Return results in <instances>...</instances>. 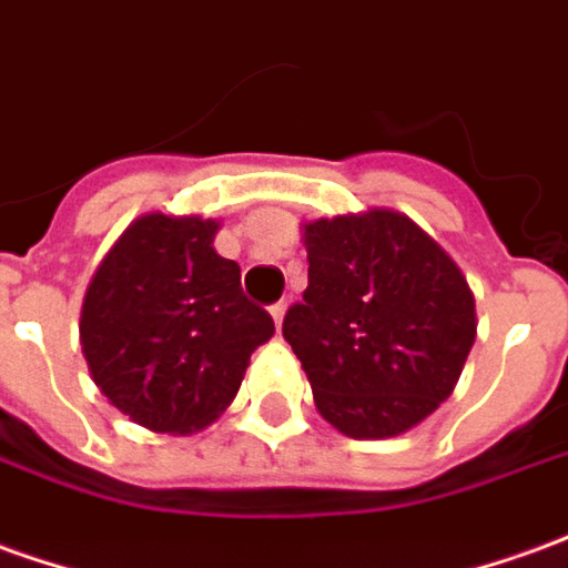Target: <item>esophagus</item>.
Listing matches in <instances>:
<instances>
[{
  "label": "esophagus",
  "instance_id": "34e87169",
  "mask_svg": "<svg viewBox=\"0 0 568 568\" xmlns=\"http://www.w3.org/2000/svg\"><path fill=\"white\" fill-rule=\"evenodd\" d=\"M285 311H288V304H285V301H276V304H273V307H271V316H273V323H276V328L283 325Z\"/></svg>",
  "mask_w": 568,
  "mask_h": 568
}]
</instances>
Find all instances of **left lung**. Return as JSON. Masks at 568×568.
<instances>
[{"label":"left lung","mask_w":568,"mask_h":568,"mask_svg":"<svg viewBox=\"0 0 568 568\" xmlns=\"http://www.w3.org/2000/svg\"><path fill=\"white\" fill-rule=\"evenodd\" d=\"M307 288L283 335L325 422L353 439L412 430L449 399L477 338L462 267L415 221L368 209L304 224Z\"/></svg>","instance_id":"obj_1"}]
</instances>
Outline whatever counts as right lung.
<instances>
[{
  "label": "right lung",
  "instance_id": "obj_1",
  "mask_svg": "<svg viewBox=\"0 0 568 568\" xmlns=\"http://www.w3.org/2000/svg\"><path fill=\"white\" fill-rule=\"evenodd\" d=\"M217 221L146 212L91 276L79 344L98 390L156 434H196L233 403L271 313L215 252Z\"/></svg>",
  "mask_w": 568,
  "mask_h": 568
}]
</instances>
